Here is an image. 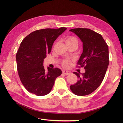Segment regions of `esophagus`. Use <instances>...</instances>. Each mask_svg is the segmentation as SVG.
I'll list each match as a JSON object with an SVG mask.
<instances>
[{
    "label": "esophagus",
    "mask_w": 123,
    "mask_h": 123,
    "mask_svg": "<svg viewBox=\"0 0 123 123\" xmlns=\"http://www.w3.org/2000/svg\"><path fill=\"white\" fill-rule=\"evenodd\" d=\"M62 72H63V74H64L66 75H68V74H70V72L66 71V70H63V71H62Z\"/></svg>",
    "instance_id": "obj_1"
}]
</instances>
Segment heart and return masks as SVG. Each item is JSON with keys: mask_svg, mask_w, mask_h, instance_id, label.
Instances as JSON below:
<instances>
[{"mask_svg": "<svg viewBox=\"0 0 123 123\" xmlns=\"http://www.w3.org/2000/svg\"><path fill=\"white\" fill-rule=\"evenodd\" d=\"M66 43L67 44H71V43H75L78 45V40L77 38L74 37V36H69L68 37L66 40ZM62 66L64 68H69L71 65V61L69 59H64L62 61Z\"/></svg>", "mask_w": 123, "mask_h": 123, "instance_id": "1", "label": "heart"}]
</instances>
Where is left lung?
Segmentation results:
<instances>
[{"instance_id": "left-lung-1", "label": "left lung", "mask_w": 123, "mask_h": 123, "mask_svg": "<svg viewBox=\"0 0 123 123\" xmlns=\"http://www.w3.org/2000/svg\"><path fill=\"white\" fill-rule=\"evenodd\" d=\"M74 33L82 42L83 52L77 64L84 67L85 72H74L78 78L70 89L78 96H86L93 92L100 85L109 64L108 46L102 36L89 28H74Z\"/></svg>"}]
</instances>
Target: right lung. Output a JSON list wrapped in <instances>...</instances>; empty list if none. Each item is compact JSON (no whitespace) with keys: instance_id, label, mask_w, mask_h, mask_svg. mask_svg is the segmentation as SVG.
Here are the masks:
<instances>
[{"instance_id":"add662e5","label":"right lung","mask_w":123,"mask_h":123,"mask_svg":"<svg viewBox=\"0 0 123 123\" xmlns=\"http://www.w3.org/2000/svg\"><path fill=\"white\" fill-rule=\"evenodd\" d=\"M67 30L45 28L35 31L24 38L16 55L18 75L28 92L44 96L52 90L56 78L62 74L59 68L43 66L44 59L51 51L55 40Z\"/></svg>"}]
</instances>
